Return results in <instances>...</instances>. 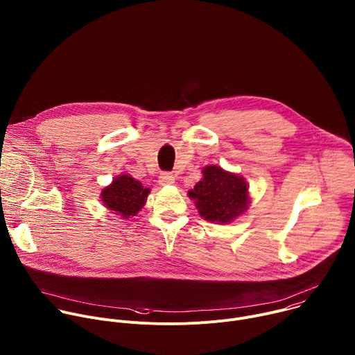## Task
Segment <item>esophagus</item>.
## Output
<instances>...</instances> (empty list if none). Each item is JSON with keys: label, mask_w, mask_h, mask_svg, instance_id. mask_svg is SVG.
I'll list each match as a JSON object with an SVG mask.
<instances>
[{"label": "esophagus", "mask_w": 355, "mask_h": 355, "mask_svg": "<svg viewBox=\"0 0 355 355\" xmlns=\"http://www.w3.org/2000/svg\"><path fill=\"white\" fill-rule=\"evenodd\" d=\"M175 182V178L170 174V173H163L159 178V184L162 187H167V185H173Z\"/></svg>", "instance_id": "34e87169"}]
</instances>
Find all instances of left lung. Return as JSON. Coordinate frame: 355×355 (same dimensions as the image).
I'll list each match as a JSON object with an SVG mask.
<instances>
[{"label":"left lung","mask_w":355,"mask_h":355,"mask_svg":"<svg viewBox=\"0 0 355 355\" xmlns=\"http://www.w3.org/2000/svg\"><path fill=\"white\" fill-rule=\"evenodd\" d=\"M195 207L208 222L226 225L243 215L250 205L247 181L219 166L202 168V178L188 191Z\"/></svg>","instance_id":"obj_1"}]
</instances>
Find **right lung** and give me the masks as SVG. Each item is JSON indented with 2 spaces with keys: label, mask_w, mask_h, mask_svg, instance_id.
Instances as JSON below:
<instances>
[{
  "label": "right lung",
  "mask_w": 355,
  "mask_h": 355,
  "mask_svg": "<svg viewBox=\"0 0 355 355\" xmlns=\"http://www.w3.org/2000/svg\"><path fill=\"white\" fill-rule=\"evenodd\" d=\"M148 193L150 189L144 188L140 181L129 174H121L101 191V200L112 214L119 215L122 219H129L141 211Z\"/></svg>",
  "instance_id": "1"
}]
</instances>
